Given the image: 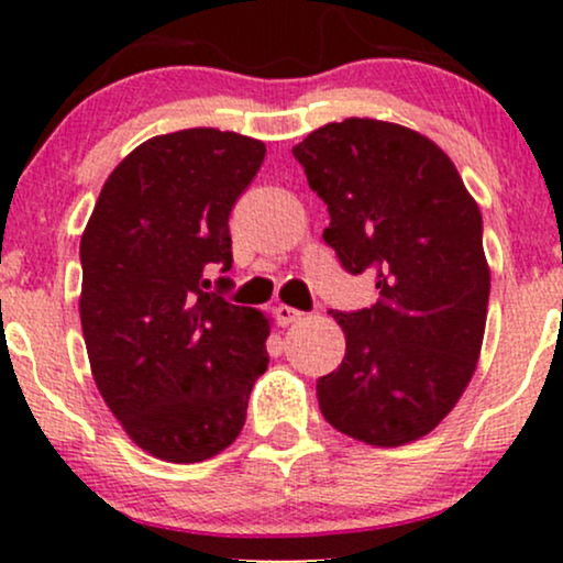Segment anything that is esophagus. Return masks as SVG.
I'll return each mask as SVG.
<instances>
[{
	"label": "esophagus",
	"mask_w": 563,
	"mask_h": 563,
	"mask_svg": "<svg viewBox=\"0 0 563 563\" xmlns=\"http://www.w3.org/2000/svg\"><path fill=\"white\" fill-rule=\"evenodd\" d=\"M273 312H275L277 325H290V322L301 320V312H299V309L288 307V303H277V307L273 309Z\"/></svg>",
	"instance_id": "1"
}]
</instances>
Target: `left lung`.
I'll return each mask as SVG.
<instances>
[{
    "label": "left lung",
    "mask_w": 563,
    "mask_h": 563,
    "mask_svg": "<svg viewBox=\"0 0 563 563\" xmlns=\"http://www.w3.org/2000/svg\"><path fill=\"white\" fill-rule=\"evenodd\" d=\"M331 214L322 238L352 275L376 273L378 301L333 312L339 371L318 380L341 434L399 448L434 431L466 391L487 325L482 214L442 147L412 129L344 119L294 147Z\"/></svg>",
    "instance_id": "1"
}]
</instances>
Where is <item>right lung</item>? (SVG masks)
<instances>
[{"label": "right lung", "mask_w": 563, "mask_h": 563, "mask_svg": "<svg viewBox=\"0 0 563 563\" xmlns=\"http://www.w3.org/2000/svg\"><path fill=\"white\" fill-rule=\"evenodd\" d=\"M264 142L183 129L134 147L81 235V331L97 389L132 442L169 463L230 448L267 371L269 320L203 290L232 267L230 211Z\"/></svg>", "instance_id": "right-lung-1"}]
</instances>
